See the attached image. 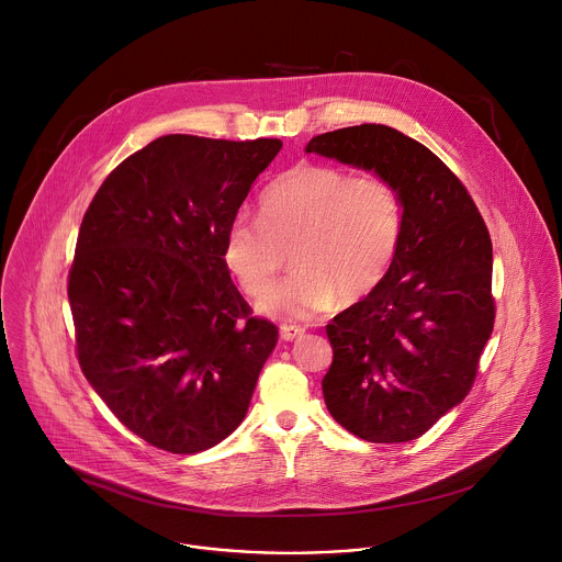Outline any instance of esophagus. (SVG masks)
I'll list each match as a JSON object with an SVG mask.
<instances>
[{"label":"esophagus","instance_id":"1","mask_svg":"<svg viewBox=\"0 0 562 562\" xmlns=\"http://www.w3.org/2000/svg\"><path fill=\"white\" fill-rule=\"evenodd\" d=\"M304 335V328L302 326H293V324H282L280 326V337L284 339V341H293V339H297V337H302Z\"/></svg>","mask_w":562,"mask_h":562}]
</instances>
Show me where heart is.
<instances>
[{"instance_id":"b5f03b06","label":"heart","mask_w":562,"mask_h":562,"mask_svg":"<svg viewBox=\"0 0 562 562\" xmlns=\"http://www.w3.org/2000/svg\"><path fill=\"white\" fill-rule=\"evenodd\" d=\"M403 234V199L381 175H352L330 164H300L258 199V221L238 216L225 232L223 260L251 295H262L291 249L295 271L258 308L282 319H308L337 293L359 300L387 276Z\"/></svg>"}]
</instances>
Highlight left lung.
<instances>
[{"label":"left lung","mask_w":562,"mask_h":562,"mask_svg":"<svg viewBox=\"0 0 562 562\" xmlns=\"http://www.w3.org/2000/svg\"><path fill=\"white\" fill-rule=\"evenodd\" d=\"M306 153L374 170L403 199V234L383 282L339 313L322 381L330 416L368 442H409L460 405L495 326L493 243L462 181L385 124L315 135Z\"/></svg>","instance_id":"1"}]
</instances>
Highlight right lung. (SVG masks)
<instances>
[{"label": "right lung", "instance_id": "right-lung-1", "mask_svg": "<svg viewBox=\"0 0 562 562\" xmlns=\"http://www.w3.org/2000/svg\"><path fill=\"white\" fill-rule=\"evenodd\" d=\"M280 139L164 135L89 203L67 297L78 363L148 445L201 453L245 418L278 328L251 317L223 260L225 232Z\"/></svg>", "mask_w": 562, "mask_h": 562}]
</instances>
